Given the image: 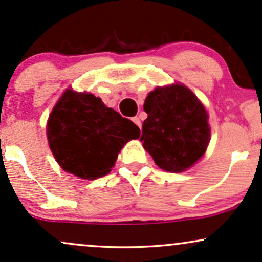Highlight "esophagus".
Masks as SVG:
<instances>
[{"mask_svg":"<svg viewBox=\"0 0 262 262\" xmlns=\"http://www.w3.org/2000/svg\"><path fill=\"white\" fill-rule=\"evenodd\" d=\"M132 121H133L135 124L138 125V127H141V122H140V119H139V117H133V118H132Z\"/></svg>","mask_w":262,"mask_h":262,"instance_id":"34e87169","label":"esophagus"}]
</instances>
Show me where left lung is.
Here are the masks:
<instances>
[{"mask_svg": "<svg viewBox=\"0 0 262 262\" xmlns=\"http://www.w3.org/2000/svg\"><path fill=\"white\" fill-rule=\"evenodd\" d=\"M148 118L140 140L162 170L182 172L206 151L210 130L208 114L187 87H158L144 103Z\"/></svg>", "mask_w": 262, "mask_h": 262, "instance_id": "obj_1", "label": "left lung"}]
</instances>
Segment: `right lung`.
<instances>
[{"label":"right lung","mask_w":262,"mask_h":262,"mask_svg":"<svg viewBox=\"0 0 262 262\" xmlns=\"http://www.w3.org/2000/svg\"><path fill=\"white\" fill-rule=\"evenodd\" d=\"M47 135L56 161L85 180L106 176L125 143L140 129L91 93L68 90L52 111Z\"/></svg>","instance_id":"1"}]
</instances>
